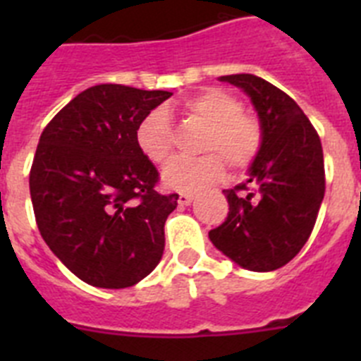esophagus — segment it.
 <instances>
[{"label":"esophagus","mask_w":361,"mask_h":361,"mask_svg":"<svg viewBox=\"0 0 361 361\" xmlns=\"http://www.w3.org/2000/svg\"><path fill=\"white\" fill-rule=\"evenodd\" d=\"M191 202H193V193H180V195H178V204L188 206V204Z\"/></svg>","instance_id":"esophagus-1"}]
</instances>
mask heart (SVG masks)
I'll return each mask as SVG.
<instances>
[{
  "mask_svg": "<svg viewBox=\"0 0 361 361\" xmlns=\"http://www.w3.org/2000/svg\"><path fill=\"white\" fill-rule=\"evenodd\" d=\"M178 114L190 123L206 126L200 152L195 159H175L166 166L162 178L175 190L193 191L215 183L224 173V162L231 170L247 168L262 148L260 121L244 111L238 97L220 88H204L178 104ZM137 146L155 164H164L173 152V130L162 110L149 111L135 132Z\"/></svg>",
  "mask_w": 361,
  "mask_h": 361,
  "instance_id": "heart-1",
  "label": "heart"
}]
</instances>
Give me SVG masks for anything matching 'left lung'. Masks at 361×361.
I'll list each match as a JSON object with an SVG mask.
<instances>
[{
  "instance_id": "left-lung-1",
  "label": "left lung",
  "mask_w": 361,
  "mask_h": 361,
  "mask_svg": "<svg viewBox=\"0 0 361 361\" xmlns=\"http://www.w3.org/2000/svg\"><path fill=\"white\" fill-rule=\"evenodd\" d=\"M250 95L264 141L250 178L224 190L229 212L209 238L250 271H275L298 255L325 193L324 152L317 130L286 92L251 73L222 75Z\"/></svg>"
}]
</instances>
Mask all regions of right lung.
Returning <instances> with one entry per match:
<instances>
[{"instance_id": "obj_1", "label": "right lung", "mask_w": 361, "mask_h": 361, "mask_svg": "<svg viewBox=\"0 0 361 361\" xmlns=\"http://www.w3.org/2000/svg\"><path fill=\"white\" fill-rule=\"evenodd\" d=\"M164 90L97 85L44 126L30 168L41 237L82 282L135 286L161 262L166 219L177 193L157 191L159 171L137 126L170 97Z\"/></svg>"}]
</instances>
